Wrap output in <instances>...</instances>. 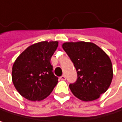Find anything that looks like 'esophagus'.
<instances>
[{"label":"esophagus","mask_w":122,"mask_h":122,"mask_svg":"<svg viewBox=\"0 0 122 122\" xmlns=\"http://www.w3.org/2000/svg\"><path fill=\"white\" fill-rule=\"evenodd\" d=\"M66 76L65 75H62V76L60 77V80H66Z\"/></svg>","instance_id":"obj_1"}]
</instances>
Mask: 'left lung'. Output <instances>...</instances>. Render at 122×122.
Masks as SVG:
<instances>
[{"instance_id": "1", "label": "left lung", "mask_w": 122, "mask_h": 122, "mask_svg": "<svg viewBox=\"0 0 122 122\" xmlns=\"http://www.w3.org/2000/svg\"><path fill=\"white\" fill-rule=\"evenodd\" d=\"M62 47L77 73V81L69 85L73 95L86 102L98 98L112 82L113 71L110 57L92 42H66Z\"/></svg>"}]
</instances>
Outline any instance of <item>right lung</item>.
<instances>
[{
    "mask_svg": "<svg viewBox=\"0 0 122 122\" xmlns=\"http://www.w3.org/2000/svg\"><path fill=\"white\" fill-rule=\"evenodd\" d=\"M59 45L58 41H42L27 47L15 60L12 79L17 92L31 101L47 98L58 83L52 72L51 57Z\"/></svg>",
    "mask_w": 122,
    "mask_h": 122,
    "instance_id": "obj_1",
    "label": "right lung"
}]
</instances>
